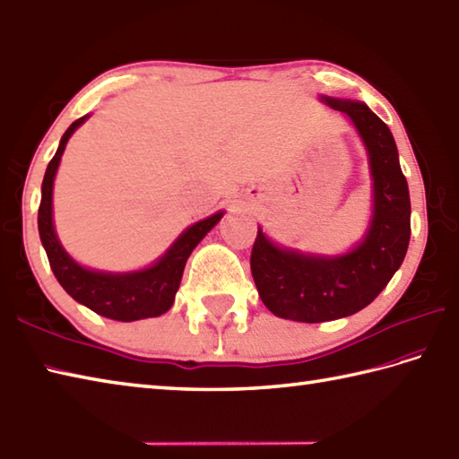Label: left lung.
I'll return each mask as SVG.
<instances>
[{"label":"left lung","mask_w":459,"mask_h":459,"mask_svg":"<svg viewBox=\"0 0 459 459\" xmlns=\"http://www.w3.org/2000/svg\"><path fill=\"white\" fill-rule=\"evenodd\" d=\"M323 100L352 120L367 146L374 208L367 236L334 257L279 247L257 230L251 275L261 301L273 315L299 323L342 319L370 305L402 265L410 241L408 182L390 128L364 102Z\"/></svg>","instance_id":"obj_1"}]
</instances>
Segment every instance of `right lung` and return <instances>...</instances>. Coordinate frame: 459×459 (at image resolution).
<instances>
[{
	"label": "right lung",
	"instance_id": "right-lung-1",
	"mask_svg": "<svg viewBox=\"0 0 459 459\" xmlns=\"http://www.w3.org/2000/svg\"><path fill=\"white\" fill-rule=\"evenodd\" d=\"M85 120L87 117H81L65 130L57 152H55L45 170L37 226H39V238L47 251V259H49L53 273L65 291L74 301L89 307L97 315L123 323L158 316L172 307L176 291L182 281L186 261H188L194 247L204 239L205 233L221 220L223 212L194 223L172 243L170 249L154 265L146 269L133 271V273H105V271L79 265L63 249L53 228V180L67 140Z\"/></svg>",
	"mask_w": 459,
	"mask_h": 459
}]
</instances>
